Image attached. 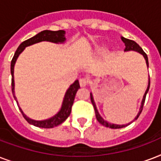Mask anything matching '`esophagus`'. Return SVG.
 Returning <instances> with one entry per match:
<instances>
[{"mask_svg": "<svg viewBox=\"0 0 161 161\" xmlns=\"http://www.w3.org/2000/svg\"><path fill=\"white\" fill-rule=\"evenodd\" d=\"M80 86L81 87H85L86 86L87 84H88V80L86 78H81V79H80Z\"/></svg>", "mask_w": 161, "mask_h": 161, "instance_id": "esophagus-1", "label": "esophagus"}]
</instances>
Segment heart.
I'll return each instance as SVG.
<instances>
[{
    "label": "heart",
    "mask_w": 161,
    "mask_h": 161,
    "mask_svg": "<svg viewBox=\"0 0 161 161\" xmlns=\"http://www.w3.org/2000/svg\"><path fill=\"white\" fill-rule=\"evenodd\" d=\"M99 50H101V49H99Z\"/></svg>",
    "instance_id": "heart-1"
}]
</instances>
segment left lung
Listing matches in <instances>:
<instances>
[{
  "instance_id": "obj_1",
  "label": "left lung",
  "mask_w": 161,
  "mask_h": 161,
  "mask_svg": "<svg viewBox=\"0 0 161 161\" xmlns=\"http://www.w3.org/2000/svg\"><path fill=\"white\" fill-rule=\"evenodd\" d=\"M121 38H122V40H123V42L124 43V44H125V48H124V51H131V50L132 51H136V52H138V53H141L142 55L144 56V59H145V61H146L147 67H149L148 56H147L146 53H144V50L142 49L141 47H140V46H139V44L136 43V42H134V41L130 40V39H128V38H123V37H122ZM149 86H150V80H149V84H148V87H147L146 92H145V93H144V97H143V100H142L141 106H140V108H139V113H138V115L135 117V118H134V120L132 121L131 123H133L134 120L138 119V118H139V115H140V113H141L142 110H143V107H144V102H145V97H146L147 93H148V92H149ZM91 101H92V105H93V107H94L95 113H96V118H97V121L101 123V124H102V125L105 126V127H108V128H124V127H126V126L129 125V124L131 123H128V124L118 125V124H114V123H109V122H108V121H105L103 118H102V117H101V115L99 114V113H98L96 103H95V102H94V99H93V96H92V93H91Z\"/></svg>"
}]
</instances>
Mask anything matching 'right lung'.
Instances as JSON below:
<instances>
[{"instance_id": "1", "label": "right lung", "mask_w": 161, "mask_h": 161, "mask_svg": "<svg viewBox=\"0 0 161 161\" xmlns=\"http://www.w3.org/2000/svg\"><path fill=\"white\" fill-rule=\"evenodd\" d=\"M65 32L64 30H58V31H50V30H44L42 31L40 33H38V34H36L35 36H33V38H29L27 40L22 42L19 45V47L17 48V51L15 52V54L12 58V63H11V74H12V91L13 97H14L15 100L17 102V106L19 108L21 113H22L23 118L27 120V122L30 124H32L33 126L38 127V128H51L56 126L59 125L61 123L66 120L67 118L69 117L70 113H71V108L73 103H74L75 97L76 94L78 89H80V84L78 80H76L75 81L72 85H70V86L69 87V89L67 90L64 97L63 103H62V107H61L60 110L58 111V113L52 117V118L46 119V120L42 121H37L31 119V118H27V116L25 115L24 113L22 112L21 108L18 105V103L17 101V97L15 96V83H14V66L15 63L17 61L18 56L22 51L24 50V48L27 46L33 45L34 43H39L42 41H48V42H52L54 43H62L65 41V37H64Z\"/></svg>"}]
</instances>
